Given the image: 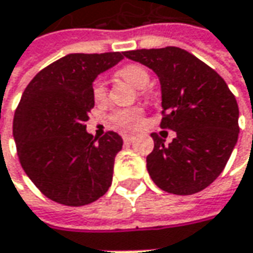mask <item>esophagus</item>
<instances>
[{"mask_svg": "<svg viewBox=\"0 0 253 253\" xmlns=\"http://www.w3.org/2000/svg\"><path fill=\"white\" fill-rule=\"evenodd\" d=\"M122 139H124V142L129 143V142L133 141V136H132V135H124V136H122Z\"/></svg>", "mask_w": 253, "mask_h": 253, "instance_id": "obj_1", "label": "esophagus"}]
</instances>
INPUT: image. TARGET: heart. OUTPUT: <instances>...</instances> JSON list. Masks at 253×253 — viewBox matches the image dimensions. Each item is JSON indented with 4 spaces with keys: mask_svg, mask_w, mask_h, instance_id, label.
Returning <instances> with one entry per match:
<instances>
[{
    "mask_svg": "<svg viewBox=\"0 0 253 253\" xmlns=\"http://www.w3.org/2000/svg\"><path fill=\"white\" fill-rule=\"evenodd\" d=\"M120 76L136 88H143L149 82V74L139 64H128L122 67L120 70ZM91 92L95 101H102L105 98L107 90L101 79H97L92 83ZM112 121L124 129H133L141 122V111L138 108H126V110L115 111L112 114Z\"/></svg>",
    "mask_w": 253,
    "mask_h": 253,
    "instance_id": "heart-1",
    "label": "heart"
}]
</instances>
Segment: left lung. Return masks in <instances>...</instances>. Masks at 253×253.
<instances>
[{
	"label": "left lung",
	"instance_id": "left-lung-1",
	"mask_svg": "<svg viewBox=\"0 0 253 253\" xmlns=\"http://www.w3.org/2000/svg\"><path fill=\"white\" fill-rule=\"evenodd\" d=\"M158 76L162 128L176 132L169 145L152 133L155 148L146 158L153 183L171 194L190 196L221 174L238 141L239 110L224 79L180 47L124 52Z\"/></svg>",
	"mask_w": 253,
	"mask_h": 253
}]
</instances>
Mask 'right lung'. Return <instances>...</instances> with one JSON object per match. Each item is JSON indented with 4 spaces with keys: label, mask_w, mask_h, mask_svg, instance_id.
<instances>
[{
    "label": "right lung",
    "mask_w": 253,
    "mask_h": 253,
    "mask_svg": "<svg viewBox=\"0 0 253 253\" xmlns=\"http://www.w3.org/2000/svg\"><path fill=\"white\" fill-rule=\"evenodd\" d=\"M122 59L124 52L70 53L25 88L12 133L22 169L47 199L80 207L110 189L124 142L117 132L92 136L85 122L94 107V80Z\"/></svg>",
    "instance_id": "add662e5"
}]
</instances>
